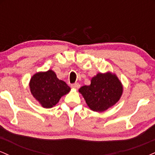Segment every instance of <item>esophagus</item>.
<instances>
[{"label": "esophagus", "mask_w": 155, "mask_h": 155, "mask_svg": "<svg viewBox=\"0 0 155 155\" xmlns=\"http://www.w3.org/2000/svg\"><path fill=\"white\" fill-rule=\"evenodd\" d=\"M71 87L74 88V89H79L80 87V84L79 83L72 84L71 85Z\"/></svg>", "instance_id": "34e87169"}]
</instances>
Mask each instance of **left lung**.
I'll use <instances>...</instances> for the list:
<instances>
[{"mask_svg": "<svg viewBox=\"0 0 155 155\" xmlns=\"http://www.w3.org/2000/svg\"><path fill=\"white\" fill-rule=\"evenodd\" d=\"M79 92L90 109L102 112L118 102L122 95L123 87L115 74L111 72L98 73L92 78L90 85L81 87Z\"/></svg>", "mask_w": 155, "mask_h": 155, "instance_id": "obj_1", "label": "left lung"}]
</instances>
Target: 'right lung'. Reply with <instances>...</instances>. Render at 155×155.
I'll return each mask as SVG.
<instances>
[{
	"label": "right lung",
	"mask_w": 155,
	"mask_h": 155,
	"mask_svg": "<svg viewBox=\"0 0 155 155\" xmlns=\"http://www.w3.org/2000/svg\"><path fill=\"white\" fill-rule=\"evenodd\" d=\"M29 85L33 97L44 108H47L55 106L62 96L71 90L67 84L58 79L51 70L36 73L32 76Z\"/></svg>",
	"instance_id": "obj_1"
}]
</instances>
